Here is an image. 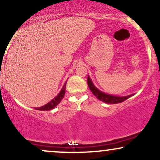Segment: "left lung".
I'll list each match as a JSON object with an SVG mask.
<instances>
[{
	"mask_svg": "<svg viewBox=\"0 0 160 160\" xmlns=\"http://www.w3.org/2000/svg\"><path fill=\"white\" fill-rule=\"evenodd\" d=\"M87 82H88V87H89L90 90H91V92H92V94H93V95H95L98 99H99L101 101L104 102V103H112V104L122 103V102L124 101L125 100L128 99L129 98L131 97L132 95H130L128 96H125V97H117V96L107 95V94H105L103 93V92L100 91V90L98 89V88L94 86V84L92 83L91 79L89 78V77H88Z\"/></svg>",
	"mask_w": 160,
	"mask_h": 160,
	"instance_id": "obj_1",
	"label": "left lung"
}]
</instances>
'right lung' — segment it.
Masks as SVG:
<instances>
[{"label":"right lung","mask_w":160,"mask_h":160,"mask_svg":"<svg viewBox=\"0 0 160 160\" xmlns=\"http://www.w3.org/2000/svg\"><path fill=\"white\" fill-rule=\"evenodd\" d=\"M65 86H66V82L65 83L63 88H62V90L59 92V94L57 97L55 98L54 99L52 100L51 101H50L49 103H48L47 104L43 106V107H38V108H35L37 110H42V111H48V110H51V109L55 108L57 105L60 103L62 100L63 98H64L65 95Z\"/></svg>","instance_id":"obj_1"}]
</instances>
